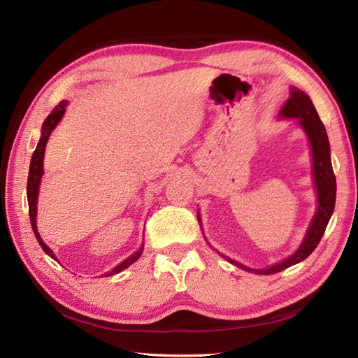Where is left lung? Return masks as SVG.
I'll use <instances>...</instances> for the list:
<instances>
[{
    "label": "left lung",
    "instance_id": "obj_1",
    "mask_svg": "<svg viewBox=\"0 0 358 358\" xmlns=\"http://www.w3.org/2000/svg\"><path fill=\"white\" fill-rule=\"evenodd\" d=\"M281 118H299V123L303 127V131L308 135L310 143V150H313V167H314V183L317 191V210L309 224V229L305 235V240L300 245V248L295 252L287 257L286 260L280 262L277 264L271 266L268 269H250L243 266L238 262H234L231 258H226L227 262L238 266V268L260 273V275H269V273H277L280 271L287 269L289 266H294L308 258L314 252L318 243H320L323 234L326 231V226L329 223V218L336 206V194H337V185H336V175L332 171L331 164V148L328 134H326L324 124L322 123L320 117L314 108L310 98L301 92V90L292 87L291 96L285 103L283 108L280 110ZM199 217V214H196ZM200 223V218H199Z\"/></svg>",
    "mask_w": 358,
    "mask_h": 358
}]
</instances>
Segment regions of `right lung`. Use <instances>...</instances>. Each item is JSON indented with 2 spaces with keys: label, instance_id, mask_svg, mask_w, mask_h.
<instances>
[{
  "label": "right lung",
  "instance_id": "add662e5",
  "mask_svg": "<svg viewBox=\"0 0 358 358\" xmlns=\"http://www.w3.org/2000/svg\"><path fill=\"white\" fill-rule=\"evenodd\" d=\"M66 106L67 101H62L58 106L53 108V110L49 113L48 118L44 120L43 123V129H41V138L36 144V149L34 150L32 154V159H30V167H29V178H27V201H29V217H30V224H32V229L35 237L40 243V246L43 248V250L49 257H52L53 260H57V257L53 255V252L50 250V248L45 245V243L41 240L40 234H38L36 229V201H38V189H40V181L43 177V159H44V150H45V144H48L49 136L52 134L53 129L57 127V124L59 123V120L63 118L64 112H66ZM143 246L136 250L135 254H132L123 263H120L117 268H113L110 272L106 273V277H110L113 273H118L121 271H124L126 268H129L134 262H136L140 258L141 252H143Z\"/></svg>",
  "mask_w": 358,
  "mask_h": 358
}]
</instances>
